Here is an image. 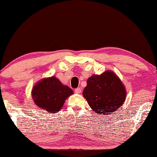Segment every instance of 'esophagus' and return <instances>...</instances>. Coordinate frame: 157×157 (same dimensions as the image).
Returning a JSON list of instances; mask_svg holds the SVG:
<instances>
[{
  "label": "esophagus",
  "instance_id": "1",
  "mask_svg": "<svg viewBox=\"0 0 157 157\" xmlns=\"http://www.w3.org/2000/svg\"><path fill=\"white\" fill-rule=\"evenodd\" d=\"M81 92H82L81 88H77V89H75V94H80Z\"/></svg>",
  "mask_w": 157,
  "mask_h": 157
}]
</instances>
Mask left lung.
Returning <instances> with one entry per match:
<instances>
[{
    "mask_svg": "<svg viewBox=\"0 0 157 157\" xmlns=\"http://www.w3.org/2000/svg\"><path fill=\"white\" fill-rule=\"evenodd\" d=\"M86 83L82 94L96 113L112 114L125 101V86L113 71H107L101 75H93L87 79Z\"/></svg>",
    "mask_w": 157,
    "mask_h": 157,
    "instance_id": "1",
    "label": "left lung"
}]
</instances>
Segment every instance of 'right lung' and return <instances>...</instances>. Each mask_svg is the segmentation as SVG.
Segmentation results:
<instances>
[{
  "instance_id": "right-lung-1",
  "label": "right lung",
  "mask_w": 157,
  "mask_h": 157,
  "mask_svg": "<svg viewBox=\"0 0 157 157\" xmlns=\"http://www.w3.org/2000/svg\"><path fill=\"white\" fill-rule=\"evenodd\" d=\"M31 94L37 107L47 112L55 113L62 108L65 100L73 94V91L56 77L52 76L36 82Z\"/></svg>"
}]
</instances>
